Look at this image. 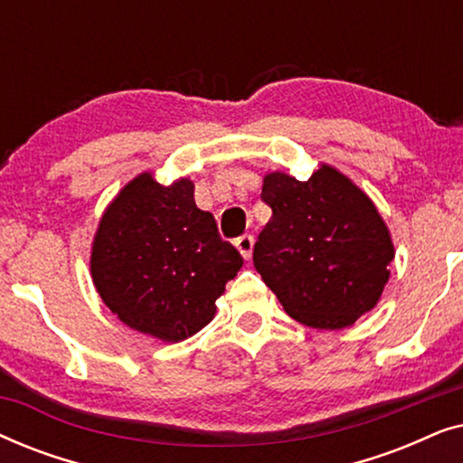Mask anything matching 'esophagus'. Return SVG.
<instances>
[{
  "mask_svg": "<svg viewBox=\"0 0 463 463\" xmlns=\"http://www.w3.org/2000/svg\"><path fill=\"white\" fill-rule=\"evenodd\" d=\"M252 246H255V238H252L250 233H244V236L236 238V249L240 250V255H242L244 259H250Z\"/></svg>",
  "mask_w": 463,
  "mask_h": 463,
  "instance_id": "1",
  "label": "esophagus"
}]
</instances>
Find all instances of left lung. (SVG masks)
I'll return each instance as SVG.
<instances>
[{
    "mask_svg": "<svg viewBox=\"0 0 463 463\" xmlns=\"http://www.w3.org/2000/svg\"><path fill=\"white\" fill-rule=\"evenodd\" d=\"M271 221L252 263L284 312L314 328H344L375 307L394 259L388 227L373 202L331 166L307 181L265 176Z\"/></svg>",
    "mask_w": 463,
    "mask_h": 463,
    "instance_id": "8db88e82",
    "label": "left lung"
}]
</instances>
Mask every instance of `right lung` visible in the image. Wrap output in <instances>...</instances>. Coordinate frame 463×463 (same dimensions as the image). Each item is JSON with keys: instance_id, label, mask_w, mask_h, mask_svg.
<instances>
[{"instance_id": "add662e5", "label": "right lung", "mask_w": 463, "mask_h": 463, "mask_svg": "<svg viewBox=\"0 0 463 463\" xmlns=\"http://www.w3.org/2000/svg\"><path fill=\"white\" fill-rule=\"evenodd\" d=\"M244 259L200 211L194 183L141 175L100 219L92 280L105 306L138 333L183 341L204 328Z\"/></svg>"}]
</instances>
